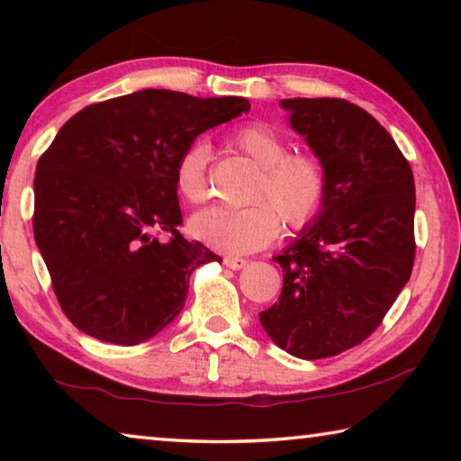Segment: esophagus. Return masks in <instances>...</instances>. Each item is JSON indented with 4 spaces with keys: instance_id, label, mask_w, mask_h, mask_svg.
Wrapping results in <instances>:
<instances>
[{
    "instance_id": "obj_1",
    "label": "esophagus",
    "mask_w": 461,
    "mask_h": 461,
    "mask_svg": "<svg viewBox=\"0 0 461 461\" xmlns=\"http://www.w3.org/2000/svg\"><path fill=\"white\" fill-rule=\"evenodd\" d=\"M223 264H225V267H228V268H231V270H240V268L246 267L248 260L238 258V256H225Z\"/></svg>"
}]
</instances>
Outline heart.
<instances>
[{
  "instance_id": "1",
  "label": "heart",
  "mask_w": 461,
  "mask_h": 461,
  "mask_svg": "<svg viewBox=\"0 0 461 461\" xmlns=\"http://www.w3.org/2000/svg\"><path fill=\"white\" fill-rule=\"evenodd\" d=\"M231 144L260 167L248 199V207H209L191 220V233L203 244L225 254H248L276 238L280 220L299 231L317 220L327 199L325 167L307 152H288L286 140L268 123L254 122L231 134ZM212 148L194 140L178 154L175 185L189 203L209 197Z\"/></svg>"
}]
</instances>
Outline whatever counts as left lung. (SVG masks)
I'll return each mask as SVG.
<instances>
[{
    "mask_svg": "<svg viewBox=\"0 0 461 461\" xmlns=\"http://www.w3.org/2000/svg\"><path fill=\"white\" fill-rule=\"evenodd\" d=\"M325 167L327 199L275 262L283 293L260 323L301 360L338 356L382 323L415 264V178L393 136L346 99H283Z\"/></svg>",
    "mask_w": 461,
    "mask_h": 461,
    "instance_id": "8db88e82",
    "label": "left lung"
}]
</instances>
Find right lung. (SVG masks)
Masks as SVG:
<instances>
[{"label": "right lung", "instance_id": "1", "mask_svg": "<svg viewBox=\"0 0 461 461\" xmlns=\"http://www.w3.org/2000/svg\"><path fill=\"white\" fill-rule=\"evenodd\" d=\"M241 112L244 97L144 89L87 105L59 130L36 167L32 225L77 330L138 346L181 313L193 270L221 260L178 231L175 165L199 134Z\"/></svg>", "mask_w": 461, "mask_h": 461}]
</instances>
